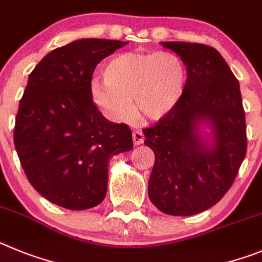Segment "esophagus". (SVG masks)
I'll list each match as a JSON object with an SVG mask.
<instances>
[{"mask_svg": "<svg viewBox=\"0 0 262 262\" xmlns=\"http://www.w3.org/2000/svg\"><path fill=\"white\" fill-rule=\"evenodd\" d=\"M133 143L136 146L141 145V143H143V140H145V136H143V133L141 130H134L133 132Z\"/></svg>", "mask_w": 262, "mask_h": 262, "instance_id": "esophagus-1", "label": "esophagus"}]
</instances>
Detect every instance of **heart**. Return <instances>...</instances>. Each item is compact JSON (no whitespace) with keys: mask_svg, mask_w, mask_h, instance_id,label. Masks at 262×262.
<instances>
[{"mask_svg":"<svg viewBox=\"0 0 262 262\" xmlns=\"http://www.w3.org/2000/svg\"><path fill=\"white\" fill-rule=\"evenodd\" d=\"M104 81L91 82L94 102L110 119L125 121L133 114L150 120L166 116L187 87L185 63L171 52H126L111 58L103 70Z\"/></svg>","mask_w":262,"mask_h":262,"instance_id":"b5f03b06","label":"heart"}]
</instances>
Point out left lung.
<instances>
[{
    "label": "left lung",
    "mask_w": 262,
    "mask_h": 262,
    "mask_svg": "<svg viewBox=\"0 0 262 262\" xmlns=\"http://www.w3.org/2000/svg\"><path fill=\"white\" fill-rule=\"evenodd\" d=\"M162 46L180 56L188 81L178 104L143 129L155 154L148 199L164 214L187 216L214 206L234 183L247 152L246 114L239 81L216 49L184 41Z\"/></svg>",
    "instance_id": "1"
}]
</instances>
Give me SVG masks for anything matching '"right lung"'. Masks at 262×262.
I'll return each instance as SVG.
<instances>
[{
	"label": "right lung",
	"mask_w": 262,
	"mask_h": 262,
	"mask_svg": "<svg viewBox=\"0 0 262 262\" xmlns=\"http://www.w3.org/2000/svg\"><path fill=\"white\" fill-rule=\"evenodd\" d=\"M125 41L81 39L37 63L19 102L14 145L32 187L52 204L86 210L104 200L108 162L133 147L132 130L93 102L91 78Z\"/></svg>",
	"instance_id": "1"
}]
</instances>
